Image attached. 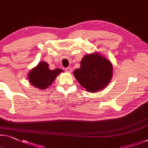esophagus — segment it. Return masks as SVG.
I'll return each instance as SVG.
<instances>
[{
    "label": "esophagus",
    "instance_id": "1",
    "mask_svg": "<svg viewBox=\"0 0 148 148\" xmlns=\"http://www.w3.org/2000/svg\"><path fill=\"white\" fill-rule=\"evenodd\" d=\"M65 71L68 72V73H71L72 72V69L71 68H66V69H65Z\"/></svg>",
    "mask_w": 148,
    "mask_h": 148
}]
</instances>
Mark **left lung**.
<instances>
[{
  "instance_id": "8db88e82",
  "label": "left lung",
  "mask_w": 148,
  "mask_h": 148,
  "mask_svg": "<svg viewBox=\"0 0 148 148\" xmlns=\"http://www.w3.org/2000/svg\"><path fill=\"white\" fill-rule=\"evenodd\" d=\"M112 72L111 61L95 52L84 56L80 67L74 71V76L87 91L94 93L106 88L111 80Z\"/></svg>"
}]
</instances>
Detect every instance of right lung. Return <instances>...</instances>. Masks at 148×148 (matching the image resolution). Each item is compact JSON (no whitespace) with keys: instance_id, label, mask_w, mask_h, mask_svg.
Here are the masks:
<instances>
[{"instance_id":"add662e5","label":"right lung","mask_w":148,"mask_h":148,"mask_svg":"<svg viewBox=\"0 0 148 148\" xmlns=\"http://www.w3.org/2000/svg\"><path fill=\"white\" fill-rule=\"evenodd\" d=\"M63 70L60 69L50 70L48 63L41 61L28 73L27 78L30 84L39 90H46Z\"/></svg>"}]
</instances>
